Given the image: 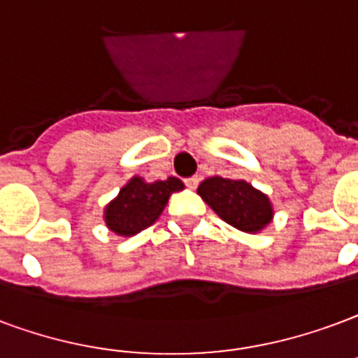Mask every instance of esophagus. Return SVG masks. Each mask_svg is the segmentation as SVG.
I'll return each instance as SVG.
<instances>
[{
  "label": "esophagus",
  "instance_id": "34e87169",
  "mask_svg": "<svg viewBox=\"0 0 358 358\" xmlns=\"http://www.w3.org/2000/svg\"><path fill=\"white\" fill-rule=\"evenodd\" d=\"M186 186L192 187V189H195V187L199 186V178L197 176H192V178H186Z\"/></svg>",
  "mask_w": 358,
  "mask_h": 358
}]
</instances>
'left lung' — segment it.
Returning <instances> with one entry per match:
<instances>
[{
  "label": "left lung",
  "mask_w": 358,
  "mask_h": 358,
  "mask_svg": "<svg viewBox=\"0 0 358 358\" xmlns=\"http://www.w3.org/2000/svg\"><path fill=\"white\" fill-rule=\"evenodd\" d=\"M197 193L220 218L241 231L258 233L273 220L269 197L245 180L213 176L201 182Z\"/></svg>",
  "instance_id": "1"
}]
</instances>
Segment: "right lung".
<instances>
[{
	"label": "right lung",
	"instance_id": "add662e5",
	"mask_svg": "<svg viewBox=\"0 0 358 358\" xmlns=\"http://www.w3.org/2000/svg\"><path fill=\"white\" fill-rule=\"evenodd\" d=\"M182 180L171 178L145 182L134 176L119 189V195L104 208L108 229L121 237H132L145 227L155 224L174 192H182Z\"/></svg>",
	"mask_w": 358,
	"mask_h": 358
}]
</instances>
